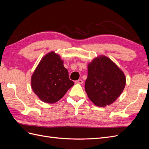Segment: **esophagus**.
I'll return each instance as SVG.
<instances>
[{
  "label": "esophagus",
  "mask_w": 149,
  "mask_h": 149,
  "mask_svg": "<svg viewBox=\"0 0 149 149\" xmlns=\"http://www.w3.org/2000/svg\"><path fill=\"white\" fill-rule=\"evenodd\" d=\"M75 83L76 84H82L83 83V80L82 79H78L77 81H76Z\"/></svg>",
  "instance_id": "obj_1"
}]
</instances>
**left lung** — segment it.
<instances>
[{
    "label": "left lung",
    "mask_w": 149,
    "mask_h": 149,
    "mask_svg": "<svg viewBox=\"0 0 149 149\" xmlns=\"http://www.w3.org/2000/svg\"><path fill=\"white\" fill-rule=\"evenodd\" d=\"M125 83L123 71L107 56H98L88 65L85 91L97 106L113 103L123 93Z\"/></svg>",
    "instance_id": "left-lung-1"
}]
</instances>
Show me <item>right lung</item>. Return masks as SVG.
Returning <instances> with one entry per match:
<instances>
[{
    "mask_svg": "<svg viewBox=\"0 0 149 149\" xmlns=\"http://www.w3.org/2000/svg\"><path fill=\"white\" fill-rule=\"evenodd\" d=\"M74 85L59 55L51 52L40 61L31 78L33 92L44 102L53 104Z\"/></svg>",
    "mask_w": 149,
    "mask_h": 149,
    "instance_id": "right-lung-1",
    "label": "right lung"
}]
</instances>
